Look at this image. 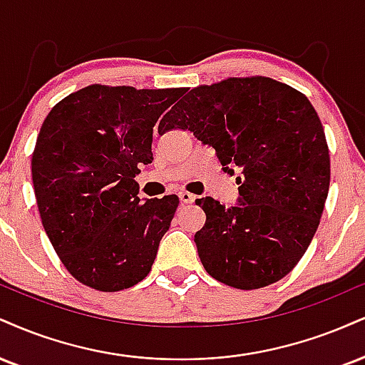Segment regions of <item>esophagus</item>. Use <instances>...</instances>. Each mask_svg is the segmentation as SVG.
I'll list each match as a JSON object with an SVG mask.
<instances>
[{
    "mask_svg": "<svg viewBox=\"0 0 365 365\" xmlns=\"http://www.w3.org/2000/svg\"><path fill=\"white\" fill-rule=\"evenodd\" d=\"M178 197H180V202H182V204H194L195 202V195L188 194V192H180Z\"/></svg>",
    "mask_w": 365,
    "mask_h": 365,
    "instance_id": "obj_1",
    "label": "esophagus"
}]
</instances>
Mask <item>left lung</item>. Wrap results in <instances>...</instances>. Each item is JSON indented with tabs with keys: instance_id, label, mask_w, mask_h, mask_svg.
I'll use <instances>...</instances> for the list:
<instances>
[{
	"instance_id": "left-lung-1",
	"label": "left lung",
	"mask_w": 365,
	"mask_h": 365,
	"mask_svg": "<svg viewBox=\"0 0 365 365\" xmlns=\"http://www.w3.org/2000/svg\"><path fill=\"white\" fill-rule=\"evenodd\" d=\"M214 148L222 171L240 170L238 204L199 199L205 225L195 232L210 277L260 289L291 272L308 250L330 187L322 120L304 95L270 78H230L199 86L160 122Z\"/></svg>"
}]
</instances>
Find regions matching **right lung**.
Returning a JSON list of instances; mask_svg holds the SVG:
<instances>
[{"label":"right lung","instance_id":"obj_1","mask_svg":"<svg viewBox=\"0 0 365 365\" xmlns=\"http://www.w3.org/2000/svg\"><path fill=\"white\" fill-rule=\"evenodd\" d=\"M185 88L91 85L54 105L32 156L43 230L74 279L115 292L140 282L168 231L177 195L139 199L153 127Z\"/></svg>","mask_w":365,"mask_h":365}]
</instances>
